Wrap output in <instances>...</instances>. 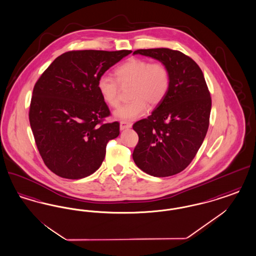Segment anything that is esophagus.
<instances>
[{"label":"esophagus","mask_w":256,"mask_h":256,"mask_svg":"<svg viewBox=\"0 0 256 256\" xmlns=\"http://www.w3.org/2000/svg\"><path fill=\"white\" fill-rule=\"evenodd\" d=\"M132 126V124L130 122H126V121H121L120 122V130H126V128H130Z\"/></svg>","instance_id":"obj_1"}]
</instances>
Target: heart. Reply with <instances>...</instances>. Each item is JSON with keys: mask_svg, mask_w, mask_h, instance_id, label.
Masks as SVG:
<instances>
[{"mask_svg": "<svg viewBox=\"0 0 256 256\" xmlns=\"http://www.w3.org/2000/svg\"><path fill=\"white\" fill-rule=\"evenodd\" d=\"M116 78L102 74L98 80L97 88L102 100L112 108L120 104V87L132 86L130 102L114 112L116 118L132 121L143 116L148 104L154 106L166 97L170 88V73L161 62L150 63L141 58H130L115 70ZM118 82L117 83L116 82Z\"/></svg>", "mask_w": 256, "mask_h": 256, "instance_id": "heart-1", "label": "heart"}]
</instances>
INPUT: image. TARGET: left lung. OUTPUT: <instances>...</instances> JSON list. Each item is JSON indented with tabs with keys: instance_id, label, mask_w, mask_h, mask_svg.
<instances>
[{
	"instance_id": "8db88e82",
	"label": "left lung",
	"mask_w": 256,
	"mask_h": 256,
	"mask_svg": "<svg viewBox=\"0 0 256 256\" xmlns=\"http://www.w3.org/2000/svg\"><path fill=\"white\" fill-rule=\"evenodd\" d=\"M134 54L154 58L170 73V88L152 115L134 124L139 136L132 158L148 174L165 178L184 170L206 135L211 97L202 71L180 50H137Z\"/></svg>"
}]
</instances>
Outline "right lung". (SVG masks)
Returning <instances> with one entry per match:
<instances>
[{
    "label": "right lung",
    "instance_id": "obj_1",
    "mask_svg": "<svg viewBox=\"0 0 256 256\" xmlns=\"http://www.w3.org/2000/svg\"><path fill=\"white\" fill-rule=\"evenodd\" d=\"M132 50H72L62 54L37 80L28 112L37 148L60 178H84L100 167L106 144L120 134L98 80Z\"/></svg>",
    "mask_w": 256,
    "mask_h": 256
}]
</instances>
